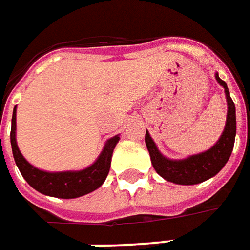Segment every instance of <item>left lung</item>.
I'll list each match as a JSON object with an SVG mask.
<instances>
[{
  "label": "left lung",
  "mask_w": 250,
  "mask_h": 250,
  "mask_svg": "<svg viewBox=\"0 0 250 250\" xmlns=\"http://www.w3.org/2000/svg\"><path fill=\"white\" fill-rule=\"evenodd\" d=\"M215 78L219 84L225 89L226 101H227V118H226L225 130L213 146L205 152L193 154L186 159L174 160V159H168L166 156H163L156 146L150 134L147 131L145 134V144L150 154L152 166L156 169V172L168 182L176 183V185H197V183L205 182L218 174L231 156L234 141H235V132H237L235 105L230 97L227 84L225 81L219 78L218 72L215 74Z\"/></svg>",
  "instance_id": "8db88e82"
}]
</instances>
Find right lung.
Returning a JSON list of instances; mask_svg holds the SVG:
<instances>
[{
  "label": "right lung",
  "instance_id": "1",
  "mask_svg": "<svg viewBox=\"0 0 250 250\" xmlns=\"http://www.w3.org/2000/svg\"><path fill=\"white\" fill-rule=\"evenodd\" d=\"M119 139H120L119 135L108 139L97 160L89 167L79 171H60V172L43 171L30 164L19 150L18 141H16V106L13 108L11 128L13 159L20 174L23 175L27 183L45 196L56 197V198H78L98 189L108 176L113 149L116 147Z\"/></svg>",
  "mask_w": 250,
  "mask_h": 250
}]
</instances>
